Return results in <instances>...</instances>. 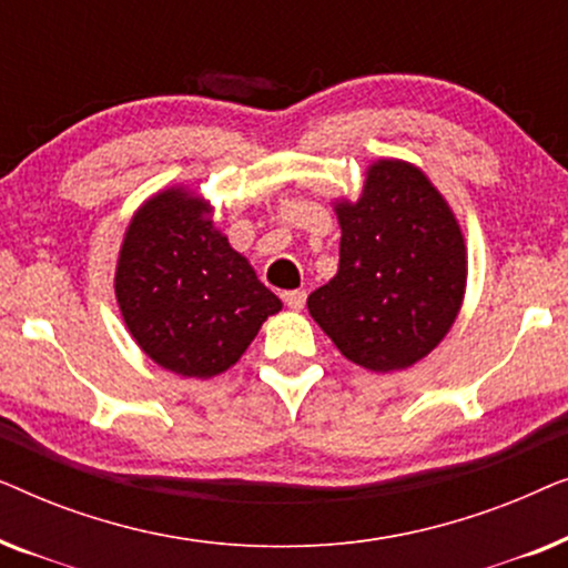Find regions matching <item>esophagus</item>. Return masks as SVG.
<instances>
[{
	"label": "esophagus",
	"mask_w": 568,
	"mask_h": 568,
	"mask_svg": "<svg viewBox=\"0 0 568 568\" xmlns=\"http://www.w3.org/2000/svg\"><path fill=\"white\" fill-rule=\"evenodd\" d=\"M282 300L286 302V307H292V310H302V307H305L307 294L302 292V290H292V292H284V294H282Z\"/></svg>",
	"instance_id": "obj_1"
}]
</instances>
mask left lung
I'll return each instance as SVG.
<instances>
[{
  "mask_svg": "<svg viewBox=\"0 0 568 568\" xmlns=\"http://www.w3.org/2000/svg\"><path fill=\"white\" fill-rule=\"evenodd\" d=\"M338 271L307 310L348 362L408 369L439 346L463 307L468 251L460 222L424 170L375 160L356 201L336 199Z\"/></svg>",
  "mask_w": 568,
  "mask_h": 568,
  "instance_id": "1",
  "label": "left lung"
}]
</instances>
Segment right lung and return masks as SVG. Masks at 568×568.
Returning <instances> with one entry per match:
<instances>
[{
	"label": "right lung",
	"instance_id": "1",
	"mask_svg": "<svg viewBox=\"0 0 568 568\" xmlns=\"http://www.w3.org/2000/svg\"><path fill=\"white\" fill-rule=\"evenodd\" d=\"M214 206L170 185L131 216L115 300L131 338L162 369L209 379L240 362L282 300L214 227Z\"/></svg>",
	"mask_w": 568,
	"mask_h": 568
}]
</instances>
